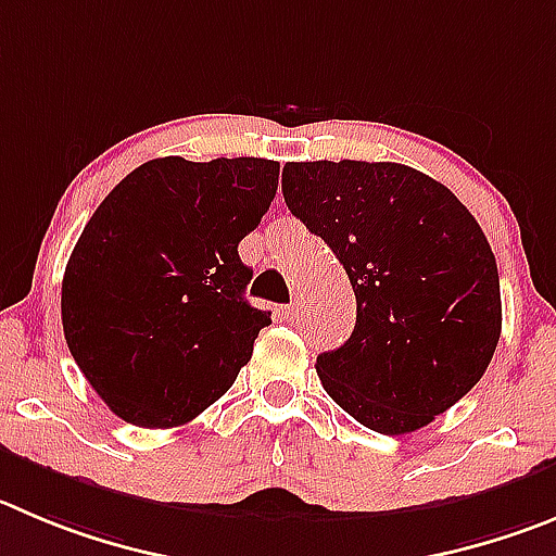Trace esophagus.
<instances>
[{
  "instance_id": "1",
  "label": "esophagus",
  "mask_w": 556,
  "mask_h": 556,
  "mask_svg": "<svg viewBox=\"0 0 556 556\" xmlns=\"http://www.w3.org/2000/svg\"><path fill=\"white\" fill-rule=\"evenodd\" d=\"M302 309H304V304L299 302V299H295L293 304H285V307H282V318H285V320H299V315H302Z\"/></svg>"
}]
</instances>
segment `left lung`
Here are the masks:
<instances>
[{
  "mask_svg": "<svg viewBox=\"0 0 556 556\" xmlns=\"http://www.w3.org/2000/svg\"><path fill=\"white\" fill-rule=\"evenodd\" d=\"M282 194L356 295L351 337L315 362L329 397L376 433L433 422L480 381L500 342L485 232L447 186L395 161H290Z\"/></svg>",
  "mask_w": 556,
  "mask_h": 556,
  "instance_id": "obj_1",
  "label": "left lung"
}]
</instances>
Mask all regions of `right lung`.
<instances>
[{
    "instance_id": "add662e5",
    "label": "right lung",
    "mask_w": 556,
    "mask_h": 556,
    "mask_svg": "<svg viewBox=\"0 0 556 556\" xmlns=\"http://www.w3.org/2000/svg\"><path fill=\"white\" fill-rule=\"evenodd\" d=\"M268 159L144 161L109 191L62 277V329L101 401L139 428L191 422L236 383L271 313L238 243L271 205Z\"/></svg>"
}]
</instances>
